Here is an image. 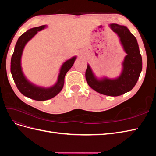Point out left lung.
<instances>
[{
	"label": "left lung",
	"instance_id": "1",
	"mask_svg": "<svg viewBox=\"0 0 156 156\" xmlns=\"http://www.w3.org/2000/svg\"><path fill=\"white\" fill-rule=\"evenodd\" d=\"M110 27L119 36L127 53L123 62V71L117 79L98 80L88 64L85 77L88 85L95 91L106 96H119L131 90L135 87L142 71V57L137 41L126 27L112 23Z\"/></svg>",
	"mask_w": 156,
	"mask_h": 156
}]
</instances>
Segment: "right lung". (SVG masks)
Listing matches in <instances>:
<instances>
[{"mask_svg":"<svg viewBox=\"0 0 156 156\" xmlns=\"http://www.w3.org/2000/svg\"><path fill=\"white\" fill-rule=\"evenodd\" d=\"M45 25L34 27L27 30L19 37L11 59V73L17 88L23 95L37 101H45L55 97L62 90L66 73L72 67L75 56L65 62L60 69L58 82L49 88L37 87L29 82L25 77L21 67V58L25 45L36 33L44 29Z\"/></svg>","mask_w":156,"mask_h":156,"instance_id":"right-lung-1","label":"right lung"}]
</instances>
